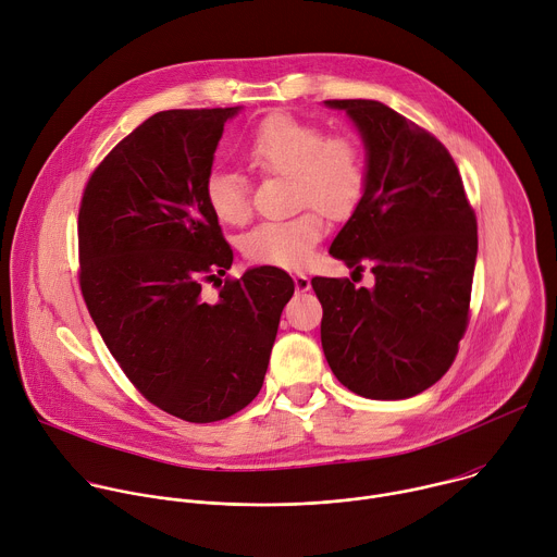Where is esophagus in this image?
Instances as JSON below:
<instances>
[{
    "instance_id": "34e87169",
    "label": "esophagus",
    "mask_w": 557,
    "mask_h": 557,
    "mask_svg": "<svg viewBox=\"0 0 557 557\" xmlns=\"http://www.w3.org/2000/svg\"><path fill=\"white\" fill-rule=\"evenodd\" d=\"M293 282H295V290H297V293L310 290V280H308L304 273H295V275H293Z\"/></svg>"
}]
</instances>
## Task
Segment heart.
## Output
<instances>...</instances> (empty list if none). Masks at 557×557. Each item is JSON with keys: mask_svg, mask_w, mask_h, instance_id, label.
I'll use <instances>...</instances> for the list:
<instances>
[{"mask_svg": "<svg viewBox=\"0 0 557 557\" xmlns=\"http://www.w3.org/2000/svg\"><path fill=\"white\" fill-rule=\"evenodd\" d=\"M243 153L262 174L290 176L297 207H314L329 218L348 215L366 185L363 153L352 138L329 136L322 127L290 114L267 116L245 140ZM205 202L215 220L243 224L251 213L247 178L213 168L205 178ZM320 213L304 211L288 220H264L243 235V253L264 267L304 269L322 240Z\"/></svg>", "mask_w": 557, "mask_h": 557, "instance_id": "b5f03b06", "label": "heart"}]
</instances>
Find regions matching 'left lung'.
Segmentation results:
<instances>
[{
  "label": "left lung",
  "mask_w": 557,
  "mask_h": 557,
  "mask_svg": "<svg viewBox=\"0 0 557 557\" xmlns=\"http://www.w3.org/2000/svg\"><path fill=\"white\" fill-rule=\"evenodd\" d=\"M324 106L346 112L366 149L363 194L331 256L355 271L370 264L374 286L310 280L324 308L322 348L350 392L410 399L449 370L467 329L475 215L454 158L430 132L381 101Z\"/></svg>",
  "instance_id": "obj_1"
}]
</instances>
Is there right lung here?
Returning a JSON list of instances; mask_svg holds the SVG:
<instances>
[{"mask_svg":"<svg viewBox=\"0 0 557 557\" xmlns=\"http://www.w3.org/2000/svg\"><path fill=\"white\" fill-rule=\"evenodd\" d=\"M240 110L149 116L95 170L78 209V280L106 346L149 404L189 423L256 399L295 290L282 269L256 267L202 297L233 262L205 178Z\"/></svg>","mask_w":557,"mask_h":557,"instance_id":"add662e5","label":"right lung"}]
</instances>
